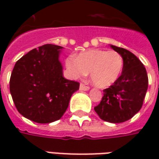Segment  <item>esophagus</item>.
Here are the masks:
<instances>
[{
  "label": "esophagus",
  "instance_id": "34e87169",
  "mask_svg": "<svg viewBox=\"0 0 159 159\" xmlns=\"http://www.w3.org/2000/svg\"><path fill=\"white\" fill-rule=\"evenodd\" d=\"M79 89H80V90H83V91H89V87L85 86L84 84L81 83V84H80Z\"/></svg>",
  "mask_w": 159,
  "mask_h": 159
}]
</instances>
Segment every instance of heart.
Instances as JSON below:
<instances>
[{
	"label": "heart",
	"mask_w": 159,
	"mask_h": 159,
	"mask_svg": "<svg viewBox=\"0 0 159 159\" xmlns=\"http://www.w3.org/2000/svg\"><path fill=\"white\" fill-rule=\"evenodd\" d=\"M66 69L74 79H80L88 75L93 83L100 89L112 85L122 73L123 57L116 51L105 49H89L80 52L76 57L66 59Z\"/></svg>",
	"instance_id": "b5f03b06"
}]
</instances>
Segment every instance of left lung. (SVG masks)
Masks as SVG:
<instances>
[{
    "mask_svg": "<svg viewBox=\"0 0 159 159\" xmlns=\"http://www.w3.org/2000/svg\"><path fill=\"white\" fill-rule=\"evenodd\" d=\"M110 47L123 57L122 75L103 90L102 100L94 111L104 121L119 123L132 118L140 110L147 93L148 77L145 66L134 53L116 46Z\"/></svg>",
    "mask_w": 159,
    "mask_h": 159,
    "instance_id": "1",
    "label": "left lung"
}]
</instances>
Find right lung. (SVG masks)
Wrapping results in <instances>:
<instances>
[{
  "label": "right lung",
  "instance_id": "1",
  "mask_svg": "<svg viewBox=\"0 0 159 159\" xmlns=\"http://www.w3.org/2000/svg\"><path fill=\"white\" fill-rule=\"evenodd\" d=\"M63 47L46 44L16 62L10 78V93L22 116L38 123L61 118L79 83L66 79L59 54Z\"/></svg>",
  "mask_w": 159,
  "mask_h": 159
}]
</instances>
